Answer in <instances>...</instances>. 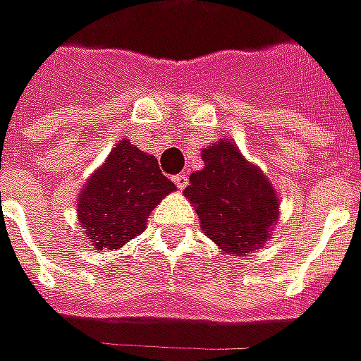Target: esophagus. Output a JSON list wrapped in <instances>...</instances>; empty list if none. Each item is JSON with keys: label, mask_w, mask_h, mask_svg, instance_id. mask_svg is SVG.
<instances>
[{"label": "esophagus", "mask_w": 361, "mask_h": 361, "mask_svg": "<svg viewBox=\"0 0 361 361\" xmlns=\"http://www.w3.org/2000/svg\"><path fill=\"white\" fill-rule=\"evenodd\" d=\"M173 183L178 185V189H183L188 185V176L185 173H178V176H173Z\"/></svg>", "instance_id": "34e87169"}]
</instances>
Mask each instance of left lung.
<instances>
[{
    "mask_svg": "<svg viewBox=\"0 0 361 361\" xmlns=\"http://www.w3.org/2000/svg\"><path fill=\"white\" fill-rule=\"evenodd\" d=\"M201 160L205 166L189 176L183 195L207 238L236 256L264 248L279 219L274 183L228 138L205 146Z\"/></svg>",
    "mask_w": 361,
    "mask_h": 361,
    "instance_id": "left-lung-1",
    "label": "left lung"
}]
</instances>
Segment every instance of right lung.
<instances>
[{"instance_id":"1","label":"right lung","mask_w":361,"mask_h":361,"mask_svg":"<svg viewBox=\"0 0 361 361\" xmlns=\"http://www.w3.org/2000/svg\"><path fill=\"white\" fill-rule=\"evenodd\" d=\"M176 191L156 156L123 138L90 176L78 195V219L93 250H119L145 233L146 221L166 195Z\"/></svg>"}]
</instances>
